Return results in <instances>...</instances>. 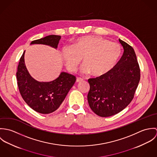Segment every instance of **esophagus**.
<instances>
[{
  "instance_id": "34e87169",
  "label": "esophagus",
  "mask_w": 157,
  "mask_h": 157,
  "mask_svg": "<svg viewBox=\"0 0 157 157\" xmlns=\"http://www.w3.org/2000/svg\"><path fill=\"white\" fill-rule=\"evenodd\" d=\"M83 81V78H77V80H76V82L77 83H79V82H82Z\"/></svg>"
}]
</instances>
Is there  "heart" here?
Wrapping results in <instances>:
<instances>
[{
    "label": "heart",
    "instance_id": "obj_1",
    "mask_svg": "<svg viewBox=\"0 0 157 157\" xmlns=\"http://www.w3.org/2000/svg\"><path fill=\"white\" fill-rule=\"evenodd\" d=\"M121 54L120 46L100 36H87L76 39L71 47L62 49L65 65L71 72H75L81 63L85 65L82 72L92 73L100 77L109 73L117 64Z\"/></svg>",
    "mask_w": 157,
    "mask_h": 157
}]
</instances>
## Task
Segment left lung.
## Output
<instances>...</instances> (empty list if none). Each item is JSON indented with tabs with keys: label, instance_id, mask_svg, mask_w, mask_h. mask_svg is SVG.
Listing matches in <instances>:
<instances>
[{
	"label": "left lung",
	"instance_id": "left-lung-1",
	"mask_svg": "<svg viewBox=\"0 0 157 157\" xmlns=\"http://www.w3.org/2000/svg\"><path fill=\"white\" fill-rule=\"evenodd\" d=\"M123 54L112 70L102 77L88 79V101L90 109L101 117H110L132 100L140 80V69L133 48L119 39Z\"/></svg>",
	"mask_w": 157,
	"mask_h": 157
}]
</instances>
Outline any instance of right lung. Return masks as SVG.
<instances>
[{"mask_svg":"<svg viewBox=\"0 0 157 157\" xmlns=\"http://www.w3.org/2000/svg\"><path fill=\"white\" fill-rule=\"evenodd\" d=\"M60 36L50 35L32 41L31 45L42 44L57 49ZM25 52L20 59L16 77L17 85L23 99L36 112L48 114L56 111L65 100L67 95L75 82V77L62 72L55 80L39 82L33 78L25 63Z\"/></svg>","mask_w":157,"mask_h":157,"instance_id":"obj_1","label":"right lung"}]
</instances>
